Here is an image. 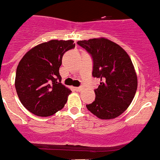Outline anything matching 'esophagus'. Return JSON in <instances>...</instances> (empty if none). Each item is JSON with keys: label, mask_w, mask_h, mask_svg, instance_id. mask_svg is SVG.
Wrapping results in <instances>:
<instances>
[{"label": "esophagus", "mask_w": 160, "mask_h": 160, "mask_svg": "<svg viewBox=\"0 0 160 160\" xmlns=\"http://www.w3.org/2000/svg\"><path fill=\"white\" fill-rule=\"evenodd\" d=\"M74 90H75L76 91H80V90H82V87H74Z\"/></svg>", "instance_id": "34e87169"}]
</instances>
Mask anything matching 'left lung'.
<instances>
[{"instance_id":"obj_1","label":"left lung","mask_w":160,"mask_h":160,"mask_svg":"<svg viewBox=\"0 0 160 160\" xmlns=\"http://www.w3.org/2000/svg\"><path fill=\"white\" fill-rule=\"evenodd\" d=\"M93 60V77L100 79L95 99L87 108L98 118L111 119L128 109L137 90V76L127 52L106 38L79 41Z\"/></svg>"}]
</instances>
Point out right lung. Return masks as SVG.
<instances>
[{
	"label": "right lung",
	"mask_w": 160,
	"mask_h": 160,
	"mask_svg": "<svg viewBox=\"0 0 160 160\" xmlns=\"http://www.w3.org/2000/svg\"><path fill=\"white\" fill-rule=\"evenodd\" d=\"M74 47L72 40H51L31 49L20 61L15 87L31 113L47 117L64 107L71 91L61 83L59 68L64 53Z\"/></svg>",
	"instance_id": "1"
}]
</instances>
